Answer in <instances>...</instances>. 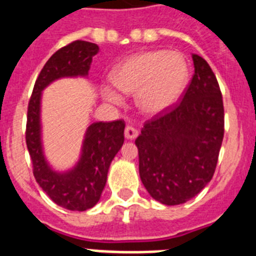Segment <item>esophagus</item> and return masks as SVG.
Wrapping results in <instances>:
<instances>
[{
	"mask_svg": "<svg viewBox=\"0 0 256 256\" xmlns=\"http://www.w3.org/2000/svg\"><path fill=\"white\" fill-rule=\"evenodd\" d=\"M124 134H126V140H134L138 136V130H136L134 126H126V130H124Z\"/></svg>",
	"mask_w": 256,
	"mask_h": 256,
	"instance_id": "obj_1",
	"label": "esophagus"
}]
</instances>
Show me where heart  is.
Returning <instances> with one entry per match:
<instances>
[{"label":"heart","instance_id":"1","mask_svg":"<svg viewBox=\"0 0 256 256\" xmlns=\"http://www.w3.org/2000/svg\"><path fill=\"white\" fill-rule=\"evenodd\" d=\"M112 83L123 94H134L136 105L148 115L160 114L180 100L190 79V65L177 51H148L136 54L118 65ZM104 98L112 105L124 101L116 90L104 87Z\"/></svg>","mask_w":256,"mask_h":256}]
</instances>
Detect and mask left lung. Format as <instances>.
<instances>
[{
    "mask_svg": "<svg viewBox=\"0 0 256 256\" xmlns=\"http://www.w3.org/2000/svg\"><path fill=\"white\" fill-rule=\"evenodd\" d=\"M195 74L182 101L148 122L136 140L140 177L160 204H184L208 186L224 134L218 80L201 56L192 54Z\"/></svg>",
    "mask_w": 256,
    "mask_h": 256,
    "instance_id": "1",
    "label": "left lung"
}]
</instances>
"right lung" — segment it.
I'll return each mask as SVG.
<instances>
[{"instance_id":"obj_1","label":"right lung","mask_w":256,"mask_h":256,"mask_svg":"<svg viewBox=\"0 0 256 256\" xmlns=\"http://www.w3.org/2000/svg\"><path fill=\"white\" fill-rule=\"evenodd\" d=\"M98 50L91 42L76 40L56 51L40 70L28 106L26 138L36 180L55 204L73 212H84L98 202L110 164L123 146L126 124L123 120L92 123L84 133L78 162L66 170H58L44 155L42 94L61 78H88Z\"/></svg>"}]
</instances>
